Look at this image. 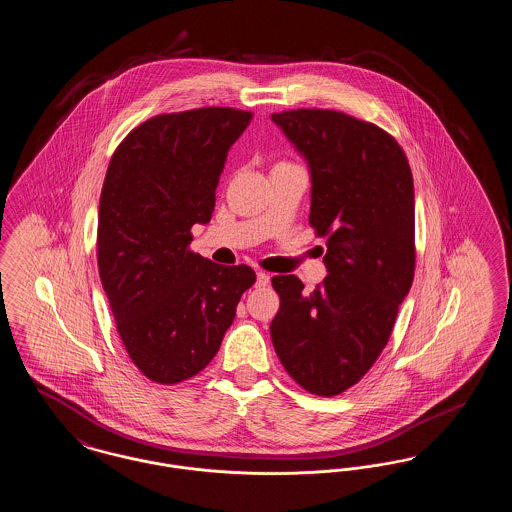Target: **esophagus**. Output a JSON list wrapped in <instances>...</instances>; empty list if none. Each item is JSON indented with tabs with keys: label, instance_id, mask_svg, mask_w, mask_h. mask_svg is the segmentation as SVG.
Listing matches in <instances>:
<instances>
[{
	"label": "esophagus",
	"instance_id": "esophagus-1",
	"mask_svg": "<svg viewBox=\"0 0 512 512\" xmlns=\"http://www.w3.org/2000/svg\"><path fill=\"white\" fill-rule=\"evenodd\" d=\"M270 284V276H268L267 272H257V282H255V286L257 288H265Z\"/></svg>",
	"mask_w": 512,
	"mask_h": 512
}]
</instances>
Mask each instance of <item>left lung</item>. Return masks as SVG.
<instances>
[{"mask_svg": "<svg viewBox=\"0 0 512 512\" xmlns=\"http://www.w3.org/2000/svg\"><path fill=\"white\" fill-rule=\"evenodd\" d=\"M311 167L309 224L326 238L328 276L307 293L295 274L272 288L270 338L286 372L309 393L355 386L388 345L414 278L413 172L384 128L332 109L272 113Z\"/></svg>", "mask_w": 512, "mask_h": 512, "instance_id": "left-lung-1", "label": "left lung"}]
</instances>
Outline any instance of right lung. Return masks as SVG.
I'll return each mask as SVG.
<instances>
[{
    "label": "right lung",
    "instance_id": "add662e5",
    "mask_svg": "<svg viewBox=\"0 0 512 512\" xmlns=\"http://www.w3.org/2000/svg\"><path fill=\"white\" fill-rule=\"evenodd\" d=\"M253 119L234 107L155 115L115 149L99 197L98 267L117 332L147 380L172 386L213 361L255 284L190 249L209 222L226 153Z\"/></svg>",
    "mask_w": 512,
    "mask_h": 512
}]
</instances>
